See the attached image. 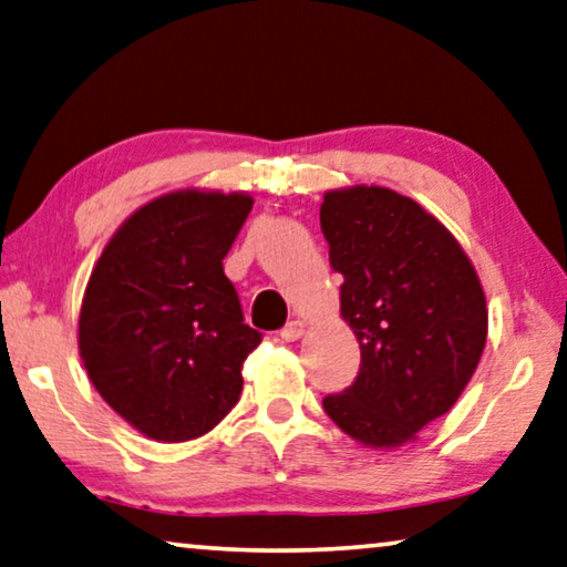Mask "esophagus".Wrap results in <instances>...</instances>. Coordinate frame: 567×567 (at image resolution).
<instances>
[{"mask_svg": "<svg viewBox=\"0 0 567 567\" xmlns=\"http://www.w3.org/2000/svg\"><path fill=\"white\" fill-rule=\"evenodd\" d=\"M302 333H306V323H302V320H290V323H287L280 331L285 341H298Z\"/></svg>", "mask_w": 567, "mask_h": 567, "instance_id": "esophagus-1", "label": "esophagus"}]
</instances>
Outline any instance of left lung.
I'll use <instances>...</instances> for the list:
<instances>
[{
	"label": "left lung",
	"mask_w": 567,
	"mask_h": 567,
	"mask_svg": "<svg viewBox=\"0 0 567 567\" xmlns=\"http://www.w3.org/2000/svg\"><path fill=\"white\" fill-rule=\"evenodd\" d=\"M320 229L361 349L353 384L328 394L323 410L353 441L396 447L471 382L486 346L484 290L453 234L390 188L328 190Z\"/></svg>",
	"instance_id": "8db88e82"
}]
</instances>
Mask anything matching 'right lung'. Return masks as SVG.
Segmentation results:
<instances>
[{
  "mask_svg": "<svg viewBox=\"0 0 567 567\" xmlns=\"http://www.w3.org/2000/svg\"><path fill=\"white\" fill-rule=\"evenodd\" d=\"M251 200L177 190L126 218L83 295L79 349L114 412L159 443L206 435L241 394L261 333L224 275Z\"/></svg>",
  "mask_w": 567,
  "mask_h": 567,
  "instance_id": "right-lung-1",
  "label": "right lung"
}]
</instances>
